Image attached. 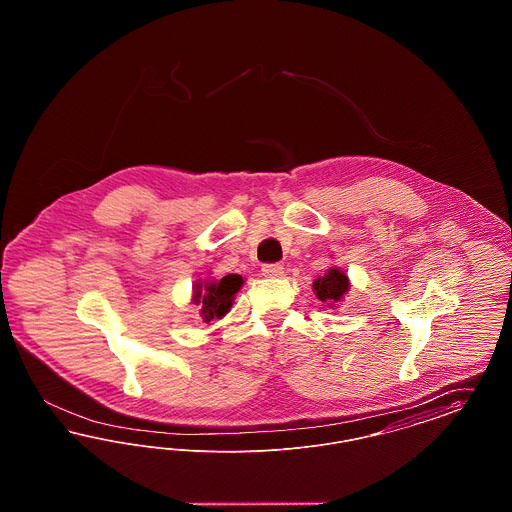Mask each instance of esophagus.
Instances as JSON below:
<instances>
[{"label":"esophagus","instance_id":"1","mask_svg":"<svg viewBox=\"0 0 512 512\" xmlns=\"http://www.w3.org/2000/svg\"><path fill=\"white\" fill-rule=\"evenodd\" d=\"M282 272H284V267L280 263H267V265H263V274L268 276V278L282 276Z\"/></svg>","mask_w":512,"mask_h":512}]
</instances>
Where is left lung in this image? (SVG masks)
<instances>
[{
  "label": "left lung",
  "instance_id": "obj_1",
  "mask_svg": "<svg viewBox=\"0 0 512 512\" xmlns=\"http://www.w3.org/2000/svg\"><path fill=\"white\" fill-rule=\"evenodd\" d=\"M313 288L317 292L318 299L324 301L328 307H332L336 301H340L343 293L349 290V282L345 272H341L340 268H330L328 274L315 280Z\"/></svg>",
  "mask_w": 512,
  "mask_h": 512
}]
</instances>
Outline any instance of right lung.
Listing matches in <instances>:
<instances>
[{
	"instance_id": "obj_1",
	"label": "right lung",
	"mask_w": 512,
	"mask_h": 512,
	"mask_svg": "<svg viewBox=\"0 0 512 512\" xmlns=\"http://www.w3.org/2000/svg\"><path fill=\"white\" fill-rule=\"evenodd\" d=\"M244 278L240 274H226L220 280L195 286L194 301L199 305V317L209 324L213 318L224 317L234 301V295L242 288Z\"/></svg>"
}]
</instances>
